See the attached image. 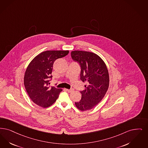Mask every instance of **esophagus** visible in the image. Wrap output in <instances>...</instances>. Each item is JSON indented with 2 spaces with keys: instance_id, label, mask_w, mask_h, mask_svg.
Returning <instances> with one entry per match:
<instances>
[{
  "instance_id": "34e87169",
  "label": "esophagus",
  "mask_w": 148,
  "mask_h": 148,
  "mask_svg": "<svg viewBox=\"0 0 148 148\" xmlns=\"http://www.w3.org/2000/svg\"><path fill=\"white\" fill-rule=\"evenodd\" d=\"M65 91H68V92H71L72 91H74V89H65Z\"/></svg>"
}]
</instances>
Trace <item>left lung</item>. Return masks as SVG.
<instances>
[{
  "label": "left lung",
  "instance_id": "1",
  "mask_svg": "<svg viewBox=\"0 0 148 148\" xmlns=\"http://www.w3.org/2000/svg\"><path fill=\"white\" fill-rule=\"evenodd\" d=\"M73 60L81 68L80 80L86 83L80 91L82 99L75 102L80 110H91L97 105L106 94L109 86V75L106 65L99 56L92 52L74 51L71 52Z\"/></svg>",
  "mask_w": 148,
  "mask_h": 148
}]
</instances>
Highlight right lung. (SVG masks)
Wrapping results in <instances>:
<instances>
[{"label": "right lung", "mask_w": 148, "mask_h": 148, "mask_svg": "<svg viewBox=\"0 0 148 148\" xmlns=\"http://www.w3.org/2000/svg\"><path fill=\"white\" fill-rule=\"evenodd\" d=\"M68 51H47L33 59L25 71L24 85L30 99L39 106H51L62 92L61 89L48 85L52 80L53 63L66 56Z\"/></svg>", "instance_id": "obj_1"}]
</instances>
